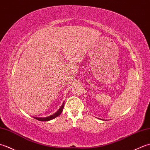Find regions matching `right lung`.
Wrapping results in <instances>:
<instances>
[{"mask_svg": "<svg viewBox=\"0 0 150 150\" xmlns=\"http://www.w3.org/2000/svg\"><path fill=\"white\" fill-rule=\"evenodd\" d=\"M64 106V102L63 103L61 107L59 108V110L57 111L55 113H54L53 115H51V116L47 117H33V118H34V119L38 120H40V121H48V120H52V119H55V118H56L57 117H58L59 115H60V114H61L62 111L63 110Z\"/></svg>", "mask_w": 150, "mask_h": 150, "instance_id": "1", "label": "right lung"}]
</instances>
